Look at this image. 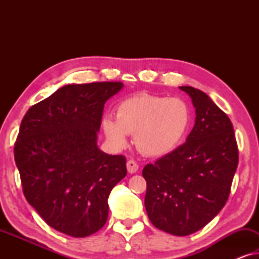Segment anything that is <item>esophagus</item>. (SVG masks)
Instances as JSON below:
<instances>
[{
    "label": "esophagus",
    "instance_id": "34e87169",
    "mask_svg": "<svg viewBox=\"0 0 259 259\" xmlns=\"http://www.w3.org/2000/svg\"><path fill=\"white\" fill-rule=\"evenodd\" d=\"M138 169H139L138 162L136 160H133V159H130V160L127 161V171L130 173H136L138 172Z\"/></svg>",
    "mask_w": 259,
    "mask_h": 259
}]
</instances>
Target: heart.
I'll return each mask as SVG.
<instances>
[{"label":"heart","instance_id":"obj_1","mask_svg":"<svg viewBox=\"0 0 259 259\" xmlns=\"http://www.w3.org/2000/svg\"><path fill=\"white\" fill-rule=\"evenodd\" d=\"M191 118V108L182 99L140 94L123 100L116 108V120H104V131L118 147L127 144V134H136L134 143L141 153L162 157L182 143Z\"/></svg>","mask_w":259,"mask_h":259}]
</instances>
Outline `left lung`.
Returning <instances> with one entry per match:
<instances>
[{"instance_id":"1","label":"left lung","mask_w":259,"mask_h":259,"mask_svg":"<svg viewBox=\"0 0 259 259\" xmlns=\"http://www.w3.org/2000/svg\"><path fill=\"white\" fill-rule=\"evenodd\" d=\"M196 107V123L183 145L147 164L145 207L152 224L189 236L210 223L228 201L238 166V146L229 116L197 88L182 86Z\"/></svg>"}]
</instances>
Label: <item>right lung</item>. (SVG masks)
Here are the masks:
<instances>
[{"label":"right lung","instance_id":"obj_1","mask_svg":"<svg viewBox=\"0 0 259 259\" xmlns=\"http://www.w3.org/2000/svg\"><path fill=\"white\" fill-rule=\"evenodd\" d=\"M120 81L67 84L31 106L21 121L14 157L28 203L56 231L87 237L108 217L107 198L127 175L125 155L97 146L105 102Z\"/></svg>","mask_w":259,"mask_h":259}]
</instances>
